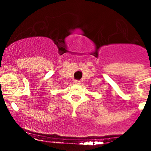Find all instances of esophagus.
I'll return each instance as SVG.
<instances>
[{
	"instance_id": "1",
	"label": "esophagus",
	"mask_w": 151,
	"mask_h": 151,
	"mask_svg": "<svg viewBox=\"0 0 151 151\" xmlns=\"http://www.w3.org/2000/svg\"><path fill=\"white\" fill-rule=\"evenodd\" d=\"M74 84L75 85H80V84H81V82H80L79 80H75Z\"/></svg>"
}]
</instances>
